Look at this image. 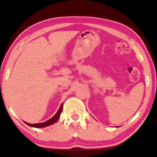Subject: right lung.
I'll return each instance as SVG.
<instances>
[{"label":"right lung","instance_id":"right-lung-1","mask_svg":"<svg viewBox=\"0 0 157 157\" xmlns=\"http://www.w3.org/2000/svg\"><path fill=\"white\" fill-rule=\"evenodd\" d=\"M62 110H63V103L61 105V106H60L59 109L58 110L57 113H56V114L52 117L51 119H48V121H46L44 123H36V124H31V123H28L27 122H25V124H27L28 125L32 127V128H44V127H47L48 125H51L54 124L55 123H56L57 121V120L59 119L60 115H61V113L62 112Z\"/></svg>","mask_w":157,"mask_h":157}]
</instances>
